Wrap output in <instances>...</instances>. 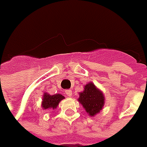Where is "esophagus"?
<instances>
[{
  "mask_svg": "<svg viewBox=\"0 0 147 147\" xmlns=\"http://www.w3.org/2000/svg\"><path fill=\"white\" fill-rule=\"evenodd\" d=\"M65 94L68 96H72V92H71V89H66Z\"/></svg>",
  "mask_w": 147,
  "mask_h": 147,
  "instance_id": "esophagus-1",
  "label": "esophagus"
}]
</instances>
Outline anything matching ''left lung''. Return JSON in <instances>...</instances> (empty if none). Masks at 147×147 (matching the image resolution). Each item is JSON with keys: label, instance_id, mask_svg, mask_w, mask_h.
<instances>
[{"label": "left lung", "instance_id": "1", "mask_svg": "<svg viewBox=\"0 0 147 147\" xmlns=\"http://www.w3.org/2000/svg\"><path fill=\"white\" fill-rule=\"evenodd\" d=\"M79 95L78 100L83 106L89 116H95L102 110L105 98L102 92L96 88L93 83L90 82L87 84L84 88V91L79 93Z\"/></svg>", "mask_w": 147, "mask_h": 147}]
</instances>
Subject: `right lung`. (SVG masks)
<instances>
[{"instance_id":"obj_1","label":"right lung","mask_w":147,"mask_h":147,"mask_svg":"<svg viewBox=\"0 0 147 147\" xmlns=\"http://www.w3.org/2000/svg\"><path fill=\"white\" fill-rule=\"evenodd\" d=\"M65 98L61 94H55V95H49V94L45 93L42 100V108L44 109H55L59 105V102Z\"/></svg>"}]
</instances>
